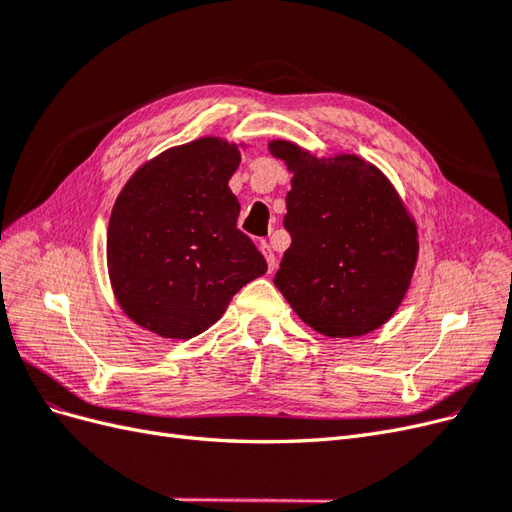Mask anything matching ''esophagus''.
<instances>
[{
    "label": "esophagus",
    "mask_w": 512,
    "mask_h": 512,
    "mask_svg": "<svg viewBox=\"0 0 512 512\" xmlns=\"http://www.w3.org/2000/svg\"><path fill=\"white\" fill-rule=\"evenodd\" d=\"M258 247H260V252H262V254H265V258H267V265H269V271H273V269H275V265H277V258H275L273 250H271V245H269L267 241H260V243H258Z\"/></svg>",
    "instance_id": "34e87169"
}]
</instances>
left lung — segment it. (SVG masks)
<instances>
[{
  "label": "left lung",
  "mask_w": 512,
  "mask_h": 512,
  "mask_svg": "<svg viewBox=\"0 0 512 512\" xmlns=\"http://www.w3.org/2000/svg\"><path fill=\"white\" fill-rule=\"evenodd\" d=\"M269 151L286 162L290 247L273 284L314 331L359 337L404 301L418 256L416 224L380 170L359 156L316 158L290 141Z\"/></svg>",
  "instance_id": "8db88e82"
}]
</instances>
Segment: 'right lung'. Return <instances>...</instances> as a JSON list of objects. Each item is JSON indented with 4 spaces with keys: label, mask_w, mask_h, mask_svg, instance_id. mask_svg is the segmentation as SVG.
<instances>
[{
    "label": "right lung",
    "mask_w": 512,
    "mask_h": 512,
    "mask_svg": "<svg viewBox=\"0 0 512 512\" xmlns=\"http://www.w3.org/2000/svg\"><path fill=\"white\" fill-rule=\"evenodd\" d=\"M241 153L205 136L166 149L123 185L108 222L106 262L115 299L138 327L190 339L218 322L230 299L267 273L237 228L230 192Z\"/></svg>",
    "instance_id": "add662e5"
}]
</instances>
